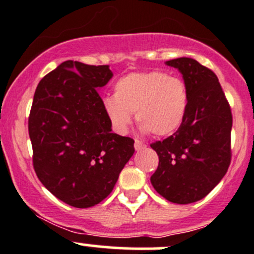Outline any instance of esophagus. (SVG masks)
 Listing matches in <instances>:
<instances>
[{
    "mask_svg": "<svg viewBox=\"0 0 254 254\" xmlns=\"http://www.w3.org/2000/svg\"><path fill=\"white\" fill-rule=\"evenodd\" d=\"M134 146H135V150H137V151L143 150V148H146V145H145V143L140 141V140H135Z\"/></svg>",
    "mask_w": 254,
    "mask_h": 254,
    "instance_id": "esophagus-1",
    "label": "esophagus"
}]
</instances>
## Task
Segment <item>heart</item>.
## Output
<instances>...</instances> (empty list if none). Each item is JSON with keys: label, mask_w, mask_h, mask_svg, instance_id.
<instances>
[{"label": "heart", "mask_w": 254, "mask_h": 254, "mask_svg": "<svg viewBox=\"0 0 254 254\" xmlns=\"http://www.w3.org/2000/svg\"><path fill=\"white\" fill-rule=\"evenodd\" d=\"M188 109V91L182 78L162 71H143L123 76L114 84V96L103 98V111L113 129L125 132L131 113L145 132L155 136L173 134Z\"/></svg>", "instance_id": "heart-1"}]
</instances>
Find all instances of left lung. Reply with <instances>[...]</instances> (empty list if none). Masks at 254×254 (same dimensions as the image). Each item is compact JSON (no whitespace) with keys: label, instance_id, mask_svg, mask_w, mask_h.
I'll list each match as a JSON object with an SVG mask.
<instances>
[{"label":"left lung","instance_id":"8db88e82","mask_svg":"<svg viewBox=\"0 0 254 254\" xmlns=\"http://www.w3.org/2000/svg\"><path fill=\"white\" fill-rule=\"evenodd\" d=\"M183 75L188 109L178 130L151 143L158 167L151 184L175 204L206 196L224 178L231 162L232 114L216 75L190 58L167 61Z\"/></svg>","mask_w":254,"mask_h":254}]
</instances>
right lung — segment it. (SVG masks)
Wrapping results in <instances>:
<instances>
[{
  "label": "right lung",
  "mask_w": 254,
  "mask_h": 254,
  "mask_svg": "<svg viewBox=\"0 0 254 254\" xmlns=\"http://www.w3.org/2000/svg\"><path fill=\"white\" fill-rule=\"evenodd\" d=\"M113 77L108 65L67 60L35 89L28 130L33 166L51 194L91 207L112 193L135 152L134 140L112 132L98 88Z\"/></svg>",
  "instance_id": "1"
}]
</instances>
